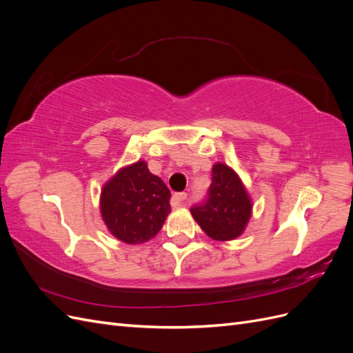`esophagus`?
I'll return each instance as SVG.
<instances>
[{"instance_id": "esophagus-1", "label": "esophagus", "mask_w": 353, "mask_h": 353, "mask_svg": "<svg viewBox=\"0 0 353 353\" xmlns=\"http://www.w3.org/2000/svg\"><path fill=\"white\" fill-rule=\"evenodd\" d=\"M185 200H187V194L185 193H178V194L174 196V201L176 203L178 206H183Z\"/></svg>"}]
</instances>
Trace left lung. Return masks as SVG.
<instances>
[{"instance_id": "left-lung-1", "label": "left lung", "mask_w": 353, "mask_h": 353, "mask_svg": "<svg viewBox=\"0 0 353 353\" xmlns=\"http://www.w3.org/2000/svg\"><path fill=\"white\" fill-rule=\"evenodd\" d=\"M252 200L241 178L225 163L212 168L208 199L191 208V215L208 236L218 241L240 237L252 216Z\"/></svg>"}]
</instances>
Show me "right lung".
Masks as SVG:
<instances>
[{"label":"right lung","instance_id":"1","mask_svg":"<svg viewBox=\"0 0 353 353\" xmlns=\"http://www.w3.org/2000/svg\"><path fill=\"white\" fill-rule=\"evenodd\" d=\"M170 191L148 170L145 160L121 168L103 185L101 218L109 232L126 244H143L162 230L170 213Z\"/></svg>","mask_w":353,"mask_h":353}]
</instances>
